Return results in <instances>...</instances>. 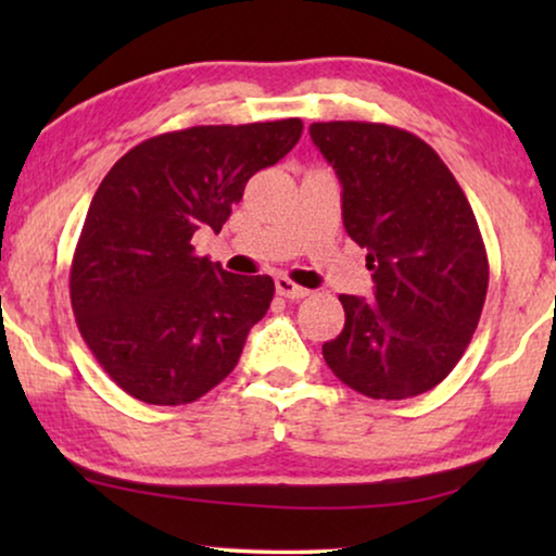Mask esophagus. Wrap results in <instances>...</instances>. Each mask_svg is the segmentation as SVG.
Wrapping results in <instances>:
<instances>
[{
	"instance_id": "obj_1",
	"label": "esophagus",
	"mask_w": 556,
	"mask_h": 556,
	"mask_svg": "<svg viewBox=\"0 0 556 556\" xmlns=\"http://www.w3.org/2000/svg\"><path fill=\"white\" fill-rule=\"evenodd\" d=\"M276 291H278V295H283V299H291V301L308 295V288L293 283V280L286 278V276H278L276 278Z\"/></svg>"
}]
</instances>
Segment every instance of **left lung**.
<instances>
[{
    "mask_svg": "<svg viewBox=\"0 0 556 556\" xmlns=\"http://www.w3.org/2000/svg\"><path fill=\"white\" fill-rule=\"evenodd\" d=\"M344 187V227L367 248L375 299L339 295L344 331L324 344L341 382L371 400L432 390L460 362L489 291V255L463 189L435 149L369 121L311 124Z\"/></svg>",
    "mask_w": 556,
    "mask_h": 556,
    "instance_id": "obj_1",
    "label": "left lung"
}]
</instances>
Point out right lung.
Instances as JSON below:
<instances>
[{
	"label": "right lung",
	"mask_w": 556,
	"mask_h": 556,
	"mask_svg": "<svg viewBox=\"0 0 556 556\" xmlns=\"http://www.w3.org/2000/svg\"><path fill=\"white\" fill-rule=\"evenodd\" d=\"M301 118L151 136L105 174L71 265L75 324L105 375L147 405H187L238 364L270 308V276H235L194 253L255 172L301 139Z\"/></svg>",
	"instance_id": "obj_1"
}]
</instances>
